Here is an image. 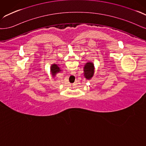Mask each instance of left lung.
<instances>
[{
    "mask_svg": "<svg viewBox=\"0 0 146 146\" xmlns=\"http://www.w3.org/2000/svg\"><path fill=\"white\" fill-rule=\"evenodd\" d=\"M95 73V66L92 62H87L84 67V76L87 80H90Z\"/></svg>",
    "mask_w": 146,
    "mask_h": 146,
    "instance_id": "left-lung-1",
    "label": "left lung"
}]
</instances>
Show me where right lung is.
<instances>
[{"label":"right lung","mask_w":146,"mask_h":146,"mask_svg":"<svg viewBox=\"0 0 146 146\" xmlns=\"http://www.w3.org/2000/svg\"><path fill=\"white\" fill-rule=\"evenodd\" d=\"M61 71H62V70H60V68L59 66V64H51L50 67V72L52 77L53 78L55 77L56 74L60 72Z\"/></svg>","instance_id":"right-lung-1"}]
</instances>
